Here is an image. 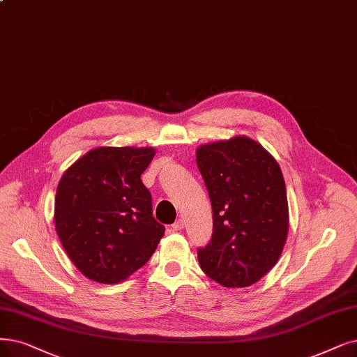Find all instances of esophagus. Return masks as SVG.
Instances as JSON below:
<instances>
[{
  "instance_id": "34e87169",
  "label": "esophagus",
  "mask_w": 357,
  "mask_h": 357,
  "mask_svg": "<svg viewBox=\"0 0 357 357\" xmlns=\"http://www.w3.org/2000/svg\"><path fill=\"white\" fill-rule=\"evenodd\" d=\"M171 227H173L174 231H178V230H181V228L184 227V221L183 220H177Z\"/></svg>"
}]
</instances>
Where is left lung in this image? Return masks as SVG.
I'll return each mask as SVG.
<instances>
[{
	"instance_id": "left-lung-1",
	"label": "left lung",
	"mask_w": 357,
	"mask_h": 357,
	"mask_svg": "<svg viewBox=\"0 0 357 357\" xmlns=\"http://www.w3.org/2000/svg\"><path fill=\"white\" fill-rule=\"evenodd\" d=\"M196 162L212 206V237L197 249L204 273L224 287H248L273 268L289 233L278 162L245 136L199 146Z\"/></svg>"
}]
</instances>
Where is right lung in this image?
<instances>
[{
    "instance_id": "obj_1",
    "label": "right lung",
    "mask_w": 357,
    "mask_h": 357,
    "mask_svg": "<svg viewBox=\"0 0 357 357\" xmlns=\"http://www.w3.org/2000/svg\"><path fill=\"white\" fill-rule=\"evenodd\" d=\"M152 148H96L63 174L54 221L61 245L88 278L116 284L144 266L165 227L152 215V196L140 180Z\"/></svg>"
}]
</instances>
